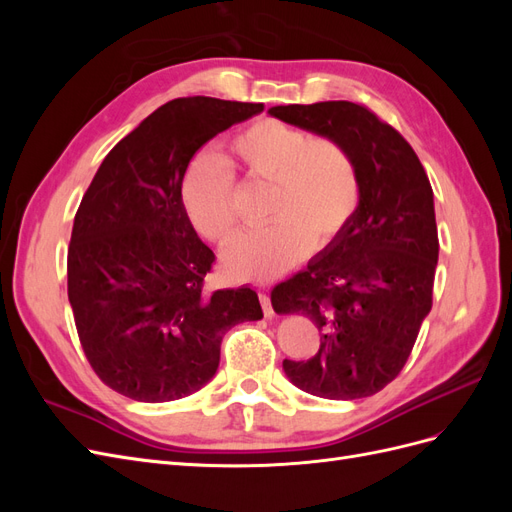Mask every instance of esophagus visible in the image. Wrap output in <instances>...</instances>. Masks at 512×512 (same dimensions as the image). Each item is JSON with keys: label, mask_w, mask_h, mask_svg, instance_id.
Listing matches in <instances>:
<instances>
[{"label": "esophagus", "mask_w": 512, "mask_h": 512, "mask_svg": "<svg viewBox=\"0 0 512 512\" xmlns=\"http://www.w3.org/2000/svg\"><path fill=\"white\" fill-rule=\"evenodd\" d=\"M258 297H260V305H262V312H265V316H267V318H271V316H273V305H271V297H269V294H267V292H260V294H258Z\"/></svg>", "instance_id": "34e87169"}]
</instances>
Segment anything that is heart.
I'll return each instance as SVG.
<instances>
[{
  "label": "heart",
  "mask_w": 512,
  "mask_h": 512,
  "mask_svg": "<svg viewBox=\"0 0 512 512\" xmlns=\"http://www.w3.org/2000/svg\"><path fill=\"white\" fill-rule=\"evenodd\" d=\"M245 179L271 185L267 228L241 237L224 256V269L239 282H269L309 252L329 247L350 224L361 200L359 170L348 149L331 138L282 121L262 119L230 143ZM181 203L198 235L215 245L237 237L230 166L215 153L190 162L181 179Z\"/></svg>",
  "instance_id": "heart-1"
}]
</instances>
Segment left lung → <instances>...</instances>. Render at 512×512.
I'll return each instance as SVG.
<instances>
[{"label": "left lung", "mask_w": 512, "mask_h": 512, "mask_svg": "<svg viewBox=\"0 0 512 512\" xmlns=\"http://www.w3.org/2000/svg\"><path fill=\"white\" fill-rule=\"evenodd\" d=\"M269 115L344 145L361 179L342 235L271 292L277 314H303L320 331L312 359H286L284 371L316 397L376 395L406 365L431 309L440 243L427 173L406 138L361 104L271 106Z\"/></svg>", "instance_id": "left-lung-1"}]
</instances>
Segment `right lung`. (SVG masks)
I'll return each mask as SVG.
<instances>
[{"label": "right lung", "instance_id": "right-lung-1", "mask_svg": "<svg viewBox=\"0 0 512 512\" xmlns=\"http://www.w3.org/2000/svg\"><path fill=\"white\" fill-rule=\"evenodd\" d=\"M265 111L218 98L170 100L102 160L76 211L68 299L98 378L134 401L196 393L226 331L262 318L250 286L207 292L213 252L181 203V179L215 134Z\"/></svg>", "mask_w": 512, "mask_h": 512}]
</instances>
